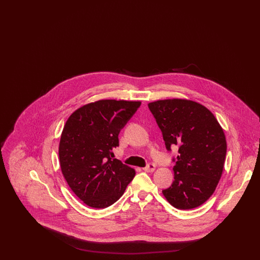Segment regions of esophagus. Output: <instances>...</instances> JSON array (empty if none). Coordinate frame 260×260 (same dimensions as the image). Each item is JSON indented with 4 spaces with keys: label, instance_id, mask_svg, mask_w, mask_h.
Instances as JSON below:
<instances>
[{
    "label": "esophagus",
    "instance_id": "obj_1",
    "mask_svg": "<svg viewBox=\"0 0 260 260\" xmlns=\"http://www.w3.org/2000/svg\"><path fill=\"white\" fill-rule=\"evenodd\" d=\"M156 170V166L154 164H148L147 167L143 168V171L146 173H153Z\"/></svg>",
    "mask_w": 260,
    "mask_h": 260
}]
</instances>
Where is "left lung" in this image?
<instances>
[{
  "label": "left lung",
  "instance_id": "8db88e82",
  "mask_svg": "<svg viewBox=\"0 0 260 260\" xmlns=\"http://www.w3.org/2000/svg\"><path fill=\"white\" fill-rule=\"evenodd\" d=\"M148 107L167 149L178 147L174 180L162 195L178 210L197 208L210 199L222 175L227 150L222 127L207 107L193 100H157Z\"/></svg>",
  "mask_w": 260,
  "mask_h": 260
}]
</instances>
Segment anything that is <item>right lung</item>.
Listing matches in <instances>:
<instances>
[{
	"instance_id": "add662e5",
	"label": "right lung",
	"mask_w": 260,
	"mask_h": 260,
	"mask_svg": "<svg viewBox=\"0 0 260 260\" xmlns=\"http://www.w3.org/2000/svg\"><path fill=\"white\" fill-rule=\"evenodd\" d=\"M140 101L102 99L73 112L62 131L58 156L62 174L87 206L104 209L124 194L136 171L113 159L118 136Z\"/></svg>"
}]
</instances>
